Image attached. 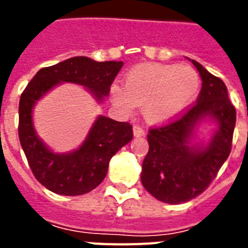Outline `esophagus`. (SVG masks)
<instances>
[{"instance_id": "34e87169", "label": "esophagus", "mask_w": 248, "mask_h": 248, "mask_svg": "<svg viewBox=\"0 0 248 248\" xmlns=\"http://www.w3.org/2000/svg\"><path fill=\"white\" fill-rule=\"evenodd\" d=\"M132 130H134V135L135 136H144V134H145V131L143 130V127H141V126H139V124H134Z\"/></svg>"}]
</instances>
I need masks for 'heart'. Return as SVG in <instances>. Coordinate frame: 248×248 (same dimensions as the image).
<instances>
[{"label":"heart","instance_id":"b5f03b06","mask_svg":"<svg viewBox=\"0 0 248 248\" xmlns=\"http://www.w3.org/2000/svg\"><path fill=\"white\" fill-rule=\"evenodd\" d=\"M200 77L192 67L173 64H143L124 77V89L113 85L110 95L122 108L143 107L151 124H165L179 116L196 97Z\"/></svg>","mask_w":248,"mask_h":248}]
</instances>
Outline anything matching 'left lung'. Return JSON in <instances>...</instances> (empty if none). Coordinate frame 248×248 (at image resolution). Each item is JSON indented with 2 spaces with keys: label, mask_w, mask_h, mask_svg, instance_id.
<instances>
[{
  "label": "left lung",
  "mask_w": 248,
  "mask_h": 248,
  "mask_svg": "<svg viewBox=\"0 0 248 248\" xmlns=\"http://www.w3.org/2000/svg\"><path fill=\"white\" fill-rule=\"evenodd\" d=\"M202 78L196 103L180 117L149 128V151L141 171L143 186L157 200L177 204L204 192L231 155L235 126V108L225 83L192 60ZM206 115L219 124L212 141L203 148L188 144L194 124Z\"/></svg>",
  "instance_id": "obj_1"
}]
</instances>
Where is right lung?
Returning a JSON list of instances; mask_svg holds the SVG:
<instances>
[{
  "label": "right lung",
  "mask_w": 248,
  "mask_h": 248,
  "mask_svg": "<svg viewBox=\"0 0 248 248\" xmlns=\"http://www.w3.org/2000/svg\"><path fill=\"white\" fill-rule=\"evenodd\" d=\"M122 62H95L76 56L45 67L29 81L19 101V140L33 175L45 188L62 196L91 192L108 172L109 161L132 139V126L100 116L85 143L77 151L56 155L46 148L34 132L32 108L41 96L60 82H73L91 90L100 100L109 95Z\"/></svg>",
  "instance_id": "1"
}]
</instances>
